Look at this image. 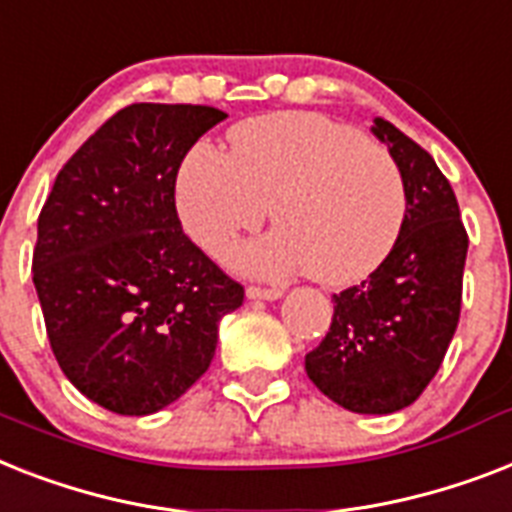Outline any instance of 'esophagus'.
I'll list each match as a JSON object with an SVG mask.
<instances>
[{"instance_id": "esophagus-1", "label": "esophagus", "mask_w": 512, "mask_h": 512, "mask_svg": "<svg viewBox=\"0 0 512 512\" xmlns=\"http://www.w3.org/2000/svg\"><path fill=\"white\" fill-rule=\"evenodd\" d=\"M281 294H284V289H278V286H270V289H265V286H247L249 299H278Z\"/></svg>"}]
</instances>
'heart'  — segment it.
<instances>
[{"instance_id": "heart-1", "label": "heart", "mask_w": 512, "mask_h": 512, "mask_svg": "<svg viewBox=\"0 0 512 512\" xmlns=\"http://www.w3.org/2000/svg\"><path fill=\"white\" fill-rule=\"evenodd\" d=\"M231 155L197 144L181 162L176 207L186 234L220 255L263 226L278 231L228 260L255 276L307 270L350 286L384 263L402 234L407 191L389 149L321 112H273L228 134Z\"/></svg>"}]
</instances>
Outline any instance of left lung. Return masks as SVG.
<instances>
[{
    "mask_svg": "<svg viewBox=\"0 0 512 512\" xmlns=\"http://www.w3.org/2000/svg\"><path fill=\"white\" fill-rule=\"evenodd\" d=\"M373 134L402 170L405 226L363 284L334 294L331 328L305 371L344 410L386 415L413 405L442 365L460 321L468 234L434 157L384 118Z\"/></svg>",
    "mask_w": 512,
    "mask_h": 512,
    "instance_id": "1",
    "label": "left lung"
}]
</instances>
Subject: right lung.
<instances>
[{"label":"right lung","instance_id":"1","mask_svg":"<svg viewBox=\"0 0 512 512\" xmlns=\"http://www.w3.org/2000/svg\"><path fill=\"white\" fill-rule=\"evenodd\" d=\"M223 118L205 105L123 107L41 207L33 286L49 344L70 384L112 413L176 402L213 363L220 318L244 302L176 213L178 168Z\"/></svg>","mask_w":512,"mask_h":512}]
</instances>
